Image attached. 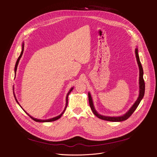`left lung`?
Listing matches in <instances>:
<instances>
[{
  "mask_svg": "<svg viewBox=\"0 0 157 157\" xmlns=\"http://www.w3.org/2000/svg\"><path fill=\"white\" fill-rule=\"evenodd\" d=\"M135 54H136V57L137 59V62L139 66V95L135 101V103L133 104V105L131 107V109L123 115L120 116V117H107V116H103L101 115H100L95 109L94 105L93 103L92 98L91 97V95L90 92H88V97H89V105L90 107V109L93 112V113L98 118L103 120H106V121H113V122H120V121H123L126 120H127L130 116L134 113V112L136 110L138 105H139V103L142 99L144 97V93H145V82L143 78V75H144V71H143V68L142 67V65L140 62L139 54H138V49L136 48L135 49Z\"/></svg>",
  "mask_w": 157,
  "mask_h": 157,
  "instance_id": "8db88e82",
  "label": "left lung"
}]
</instances>
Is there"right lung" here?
<instances>
[{"label":"right lung","mask_w":157,"mask_h":157,"mask_svg":"<svg viewBox=\"0 0 157 157\" xmlns=\"http://www.w3.org/2000/svg\"><path fill=\"white\" fill-rule=\"evenodd\" d=\"M23 50H24V42H23V44H22V50H21V54H20V56H19V57L18 58V59H17V62H16V64H15V75H16V71H17V67H18V63H19V61H20V59H21V56H22V55H23ZM73 87H71V89H70V90H69V92H68V94H67V97H66V105H65V109H64V110H63V112L60 114V115H59V116H57V117H54V118H50V119H48V120H40V119H37V118H33V117H31V115H29L22 107H21V106L19 104V103H18V100H17V98H16V96H15V92H13V95H14V97H15V100H16V101L17 102V103L18 104V105L20 106V107L24 110V112H25V113L31 118H32L34 121H36V122H51V121H56V120H59V118H61V117L62 116V115L63 114V113L65 112V110H66V109H67V105H68V95H69V94H70V92L73 90Z\"/></svg>","instance_id":"obj_1"}]
</instances>
